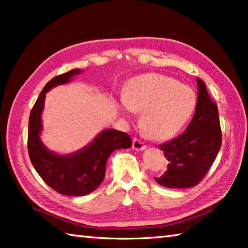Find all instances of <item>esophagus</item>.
I'll list each match as a JSON object with an SVG mask.
<instances>
[{
    "instance_id": "34e87169",
    "label": "esophagus",
    "mask_w": 248,
    "mask_h": 248,
    "mask_svg": "<svg viewBox=\"0 0 248 248\" xmlns=\"http://www.w3.org/2000/svg\"><path fill=\"white\" fill-rule=\"evenodd\" d=\"M132 146L136 151H142V150H144L146 148L143 142H142L140 139H138V138H134V139H133Z\"/></svg>"
}]
</instances>
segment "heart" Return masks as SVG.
I'll return each instance as SVG.
<instances>
[{
    "mask_svg": "<svg viewBox=\"0 0 248 248\" xmlns=\"http://www.w3.org/2000/svg\"><path fill=\"white\" fill-rule=\"evenodd\" d=\"M124 99L130 110L141 112V130L156 141L176 136L194 114L197 104L191 87L156 73L131 79Z\"/></svg>",
    "mask_w": 248,
    "mask_h": 248,
    "instance_id": "1",
    "label": "heart"
}]
</instances>
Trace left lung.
I'll list each match as a JSON object with an SVG mask.
<instances>
[{
    "mask_svg": "<svg viewBox=\"0 0 248 248\" xmlns=\"http://www.w3.org/2000/svg\"><path fill=\"white\" fill-rule=\"evenodd\" d=\"M198 98L195 115L187 130L158 146L170 164L156 183L167 188H189L198 185L213 164L222 144L217 103L208 94L202 79L197 78Z\"/></svg>",
    "mask_w": 248,
    "mask_h": 248,
    "instance_id": "obj_1",
    "label": "left lung"
}]
</instances>
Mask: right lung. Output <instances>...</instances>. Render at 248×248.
Instances as JSON below:
<instances>
[{"label":"right lung","mask_w":248,"mask_h":248,"mask_svg":"<svg viewBox=\"0 0 248 248\" xmlns=\"http://www.w3.org/2000/svg\"><path fill=\"white\" fill-rule=\"evenodd\" d=\"M81 70L73 69L58 75L46 84L31 111L28 123V154L31 164L44 182L65 196H85L94 191L104 180L107 159L115 150L128 149L132 141L125 132L107 129L100 132L86 148L70 155H58L46 148L40 140L41 112L46 93L52 87L70 82Z\"/></svg>","instance_id":"obj_1"}]
</instances>
